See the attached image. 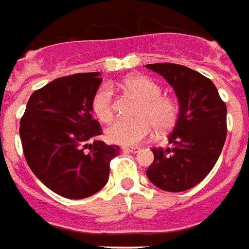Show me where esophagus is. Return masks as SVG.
<instances>
[{"label":"esophagus","mask_w":249,"mask_h":249,"mask_svg":"<svg viewBox=\"0 0 249 249\" xmlns=\"http://www.w3.org/2000/svg\"><path fill=\"white\" fill-rule=\"evenodd\" d=\"M123 151L124 152H131V153H138L140 151L139 147H123Z\"/></svg>","instance_id":"1"}]
</instances>
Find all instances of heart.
<instances>
[{"label":"heart","instance_id":"heart-1","mask_svg":"<svg viewBox=\"0 0 249 249\" xmlns=\"http://www.w3.org/2000/svg\"><path fill=\"white\" fill-rule=\"evenodd\" d=\"M122 89L130 93L140 105L136 119L118 121L106 130L110 142L122 145H136L153 135L158 128L160 134L171 131L178 119V105L169 97L161 96V88L144 76H130L122 82ZM93 111L101 122L109 123L114 118L113 90L102 87L91 100Z\"/></svg>","mask_w":249,"mask_h":249}]
</instances>
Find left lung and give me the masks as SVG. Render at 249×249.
<instances>
[{"instance_id": "8db88e82", "label": "left lung", "mask_w": 249, "mask_h": 249, "mask_svg": "<svg viewBox=\"0 0 249 249\" xmlns=\"http://www.w3.org/2000/svg\"><path fill=\"white\" fill-rule=\"evenodd\" d=\"M173 88L180 113L169 135L172 148H153L147 177L165 192L198 185L215 165L227 134V107L216 87L199 72L172 63L147 64Z\"/></svg>"}]
</instances>
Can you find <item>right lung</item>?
I'll list each match as a JSON object with an SVG mask.
<instances>
[{
	"label": "right lung",
	"mask_w": 249,
	"mask_h": 249,
	"mask_svg": "<svg viewBox=\"0 0 249 249\" xmlns=\"http://www.w3.org/2000/svg\"><path fill=\"white\" fill-rule=\"evenodd\" d=\"M100 72L59 77L30 97L20 119L19 135L26 161L47 188L69 199L90 197L109 180L110 161L119 145L98 136L91 100Z\"/></svg>",
	"instance_id": "add662e5"
}]
</instances>
